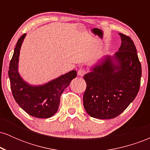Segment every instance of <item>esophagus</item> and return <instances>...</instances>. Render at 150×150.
Wrapping results in <instances>:
<instances>
[{"label": "esophagus", "instance_id": "34e87169", "mask_svg": "<svg viewBox=\"0 0 150 150\" xmlns=\"http://www.w3.org/2000/svg\"><path fill=\"white\" fill-rule=\"evenodd\" d=\"M86 73H87V70L82 69V68L79 70L78 72H77V74H78V75H80V76H84Z\"/></svg>", "mask_w": 150, "mask_h": 150}]
</instances>
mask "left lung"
Returning a JSON list of instances; mask_svg holds the SVG:
<instances>
[{
    "label": "left lung",
    "mask_w": 150,
    "mask_h": 150,
    "mask_svg": "<svg viewBox=\"0 0 150 150\" xmlns=\"http://www.w3.org/2000/svg\"><path fill=\"white\" fill-rule=\"evenodd\" d=\"M118 34L122 43L113 57L116 63L107 56L84 75L87 84L84 107L89 116L98 119L119 116L140 89L142 68L135 46L128 36Z\"/></svg>",
    "instance_id": "8db88e82"
}]
</instances>
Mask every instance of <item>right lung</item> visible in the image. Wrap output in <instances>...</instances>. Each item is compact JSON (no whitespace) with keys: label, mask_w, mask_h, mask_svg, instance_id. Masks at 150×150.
<instances>
[{"label":"right lung","mask_w":150,"mask_h":150,"mask_svg":"<svg viewBox=\"0 0 150 150\" xmlns=\"http://www.w3.org/2000/svg\"><path fill=\"white\" fill-rule=\"evenodd\" d=\"M25 36L24 34L18 39L10 62V88L15 100L28 114L39 118H50L57 112L61 94L76 77L77 72L72 70L42 86L29 85L22 80L18 71L20 50Z\"/></svg>","instance_id":"right-lung-1"}]
</instances>
